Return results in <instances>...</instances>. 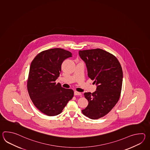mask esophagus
I'll use <instances>...</instances> for the list:
<instances>
[{
	"label": "esophagus",
	"mask_w": 150,
	"mask_h": 150,
	"mask_svg": "<svg viewBox=\"0 0 150 150\" xmlns=\"http://www.w3.org/2000/svg\"><path fill=\"white\" fill-rule=\"evenodd\" d=\"M74 96H81V93L78 92H77V91H74Z\"/></svg>",
	"instance_id": "obj_1"
}]
</instances>
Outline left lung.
<instances>
[{"label":"left lung","instance_id":"left-lung-1","mask_svg":"<svg viewBox=\"0 0 150 150\" xmlns=\"http://www.w3.org/2000/svg\"><path fill=\"white\" fill-rule=\"evenodd\" d=\"M79 54L86 63L88 76L97 85L96 92L84 93L88 105L82 112L91 119H99L110 112L120 98L121 65L114 55L99 48L80 50Z\"/></svg>","mask_w":150,"mask_h":150}]
</instances>
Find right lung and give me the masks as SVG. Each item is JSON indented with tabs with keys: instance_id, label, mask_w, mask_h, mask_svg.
<instances>
[{
	"instance_id": "right-lung-1",
	"label": "right lung",
	"mask_w": 150,
	"mask_h": 150,
	"mask_svg": "<svg viewBox=\"0 0 150 150\" xmlns=\"http://www.w3.org/2000/svg\"><path fill=\"white\" fill-rule=\"evenodd\" d=\"M72 53L61 48L42 51L31 63L27 79V90L32 102L38 110L49 116L59 114L74 97L72 89L56 83L62 62Z\"/></svg>"
}]
</instances>
